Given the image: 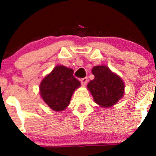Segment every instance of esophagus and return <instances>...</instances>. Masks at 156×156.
Returning <instances> with one entry per match:
<instances>
[{
    "label": "esophagus",
    "instance_id": "1",
    "mask_svg": "<svg viewBox=\"0 0 156 156\" xmlns=\"http://www.w3.org/2000/svg\"><path fill=\"white\" fill-rule=\"evenodd\" d=\"M80 81H81V84H82L83 86H85L86 84L87 83V78H81Z\"/></svg>",
    "mask_w": 156,
    "mask_h": 156
}]
</instances>
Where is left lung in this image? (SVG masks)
Wrapping results in <instances>:
<instances>
[{"mask_svg": "<svg viewBox=\"0 0 156 156\" xmlns=\"http://www.w3.org/2000/svg\"><path fill=\"white\" fill-rule=\"evenodd\" d=\"M94 79L87 84L94 100L102 107H110L122 97L125 84L107 66H97L92 69Z\"/></svg>", "mask_w": 156, "mask_h": 156, "instance_id": "left-lung-1", "label": "left lung"}]
</instances>
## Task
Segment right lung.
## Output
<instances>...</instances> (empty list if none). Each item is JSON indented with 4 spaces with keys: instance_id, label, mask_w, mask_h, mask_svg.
I'll list each match as a JSON object with an SVG mask.
<instances>
[{
    "instance_id": "right-lung-1",
    "label": "right lung",
    "mask_w": 156,
    "mask_h": 156,
    "mask_svg": "<svg viewBox=\"0 0 156 156\" xmlns=\"http://www.w3.org/2000/svg\"><path fill=\"white\" fill-rule=\"evenodd\" d=\"M73 73L72 69L57 66L41 83V95L49 107L54 111L65 109L73 92L81 85Z\"/></svg>"
}]
</instances>
